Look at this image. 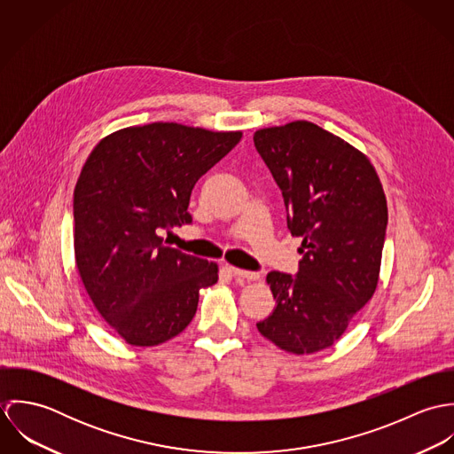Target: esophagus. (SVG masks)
<instances>
[{"mask_svg":"<svg viewBox=\"0 0 454 454\" xmlns=\"http://www.w3.org/2000/svg\"><path fill=\"white\" fill-rule=\"evenodd\" d=\"M229 270H231L234 276L245 278V279H248V281H257L260 278L259 272H255V270H245V269H238V267H231Z\"/></svg>","mask_w":454,"mask_h":454,"instance_id":"34e87169","label":"esophagus"}]
</instances>
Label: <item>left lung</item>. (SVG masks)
<instances>
[{
    "label": "left lung",
    "instance_id": "1",
    "mask_svg": "<svg viewBox=\"0 0 454 454\" xmlns=\"http://www.w3.org/2000/svg\"><path fill=\"white\" fill-rule=\"evenodd\" d=\"M281 189L286 223L302 238L299 272L272 270L276 299L260 333L294 355L330 348L372 299L381 269L388 206L371 160L308 121L254 134Z\"/></svg>",
    "mask_w": 454,
    "mask_h": 454
}]
</instances>
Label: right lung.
Segmentation results:
<instances>
[{
	"label": "right lung",
	"mask_w": 454,
	"mask_h": 454,
	"mask_svg": "<svg viewBox=\"0 0 454 454\" xmlns=\"http://www.w3.org/2000/svg\"><path fill=\"white\" fill-rule=\"evenodd\" d=\"M241 136L153 122L112 132L85 160L73 194L74 260L94 308L130 346L184 332L199 290L218 281L215 262L168 247L160 232L192 222L195 182Z\"/></svg>",
	"instance_id": "add662e5"
}]
</instances>
